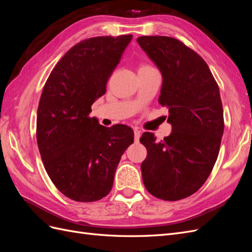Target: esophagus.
Instances as JSON below:
<instances>
[{
	"mask_svg": "<svg viewBox=\"0 0 252 252\" xmlns=\"http://www.w3.org/2000/svg\"><path fill=\"white\" fill-rule=\"evenodd\" d=\"M140 138H141V131L134 130V142H139Z\"/></svg>",
	"mask_w": 252,
	"mask_h": 252,
	"instance_id": "obj_1",
	"label": "esophagus"
}]
</instances>
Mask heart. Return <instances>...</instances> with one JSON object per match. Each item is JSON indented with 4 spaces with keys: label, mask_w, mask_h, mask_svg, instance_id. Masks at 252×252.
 Instances as JSON below:
<instances>
[{
    "label": "heart",
    "mask_w": 252,
    "mask_h": 252,
    "mask_svg": "<svg viewBox=\"0 0 252 252\" xmlns=\"http://www.w3.org/2000/svg\"><path fill=\"white\" fill-rule=\"evenodd\" d=\"M142 67H151V66H148V65H143Z\"/></svg>",
    "instance_id": "heart-1"
}]
</instances>
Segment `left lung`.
Returning a JSON list of instances; mask_svg holds the SVG:
<instances>
[{"mask_svg": "<svg viewBox=\"0 0 252 252\" xmlns=\"http://www.w3.org/2000/svg\"><path fill=\"white\" fill-rule=\"evenodd\" d=\"M136 41L162 72L158 103L168 108L172 126L159 142L154 133L142 134L147 149L143 183L158 199H185L203 186L219 156L224 116L218 83L205 61L180 40L144 35Z\"/></svg>", "mask_w": 252, "mask_h": 252, "instance_id": "left-lung-1", "label": "left lung"}]
</instances>
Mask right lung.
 Masks as SVG:
<instances>
[{"label":"right lung","mask_w":252,"mask_h":252,"mask_svg":"<svg viewBox=\"0 0 252 252\" xmlns=\"http://www.w3.org/2000/svg\"><path fill=\"white\" fill-rule=\"evenodd\" d=\"M132 35L95 36L68 50L50 72L37 107L36 142L50 180L69 199L95 202L112 188L133 130L90 118Z\"/></svg>","instance_id":"right-lung-1"}]
</instances>
